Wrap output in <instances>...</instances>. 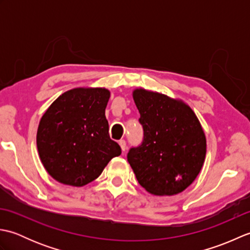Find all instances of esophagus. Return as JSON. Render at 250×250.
Returning <instances> with one entry per match:
<instances>
[{
  "label": "esophagus",
  "instance_id": "esophagus-1",
  "mask_svg": "<svg viewBox=\"0 0 250 250\" xmlns=\"http://www.w3.org/2000/svg\"><path fill=\"white\" fill-rule=\"evenodd\" d=\"M119 145H120V147H121L122 151H125V150L126 149V144H125V140H120V141H119Z\"/></svg>",
  "mask_w": 250,
  "mask_h": 250
}]
</instances>
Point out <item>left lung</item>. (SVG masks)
<instances>
[{
    "label": "left lung",
    "instance_id": "left-lung-1",
    "mask_svg": "<svg viewBox=\"0 0 250 250\" xmlns=\"http://www.w3.org/2000/svg\"><path fill=\"white\" fill-rule=\"evenodd\" d=\"M133 99L144 131L142 144L132 147L128 161L148 192L180 193L198 176L206 155V139L198 117L183 101L135 89Z\"/></svg>",
    "mask_w": 250,
    "mask_h": 250
}]
</instances>
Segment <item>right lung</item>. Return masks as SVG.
Wrapping results in <instances>:
<instances>
[{
    "instance_id": "1",
    "label": "right lung",
    "mask_w": 250,
    "mask_h": 250,
    "mask_svg": "<svg viewBox=\"0 0 250 250\" xmlns=\"http://www.w3.org/2000/svg\"><path fill=\"white\" fill-rule=\"evenodd\" d=\"M105 88H75L61 94L40 121L37 150L57 182L82 187L98 178L121 148L108 134Z\"/></svg>"
}]
</instances>
